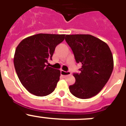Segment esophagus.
Segmentation results:
<instances>
[{
  "instance_id": "1",
  "label": "esophagus",
  "mask_w": 126,
  "mask_h": 126,
  "mask_svg": "<svg viewBox=\"0 0 126 126\" xmlns=\"http://www.w3.org/2000/svg\"><path fill=\"white\" fill-rule=\"evenodd\" d=\"M61 75L64 76H66L70 75L71 73H70V72H69V71H63V70H61Z\"/></svg>"
}]
</instances>
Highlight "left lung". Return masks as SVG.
Masks as SVG:
<instances>
[{
  "instance_id": "8db88e82",
  "label": "left lung",
  "mask_w": 126,
  "mask_h": 126,
  "mask_svg": "<svg viewBox=\"0 0 126 126\" xmlns=\"http://www.w3.org/2000/svg\"><path fill=\"white\" fill-rule=\"evenodd\" d=\"M77 63L82 64L80 73H74L76 81L69 90L76 97L87 99L95 96L109 81L113 68V55L106 43L90 34H67Z\"/></svg>"
}]
</instances>
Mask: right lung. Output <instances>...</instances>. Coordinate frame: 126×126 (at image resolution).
Here are the masks:
<instances>
[{
    "label": "right lung",
    "mask_w": 126,
    "mask_h": 126,
    "mask_svg": "<svg viewBox=\"0 0 126 126\" xmlns=\"http://www.w3.org/2000/svg\"><path fill=\"white\" fill-rule=\"evenodd\" d=\"M64 38L65 34L40 33L26 38L17 45L14 67L21 84L30 93L44 96L54 91L61 71L47 64Z\"/></svg>",
    "instance_id": "obj_1"
}]
</instances>
